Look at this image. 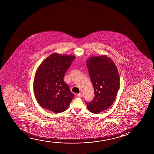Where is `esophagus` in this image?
Segmentation results:
<instances>
[{
	"instance_id": "1",
	"label": "esophagus",
	"mask_w": 154,
	"mask_h": 154,
	"mask_svg": "<svg viewBox=\"0 0 154 154\" xmlns=\"http://www.w3.org/2000/svg\"><path fill=\"white\" fill-rule=\"evenodd\" d=\"M77 96L78 97H79V98H80V97H82L83 96V94L80 93L77 94Z\"/></svg>"
}]
</instances>
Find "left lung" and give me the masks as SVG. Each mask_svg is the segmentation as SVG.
Listing matches in <instances>:
<instances>
[{
    "mask_svg": "<svg viewBox=\"0 0 154 154\" xmlns=\"http://www.w3.org/2000/svg\"><path fill=\"white\" fill-rule=\"evenodd\" d=\"M86 67L95 95L91 102L86 101L87 109L93 113H99L109 109L116 100L120 87L119 74L113 61L106 56L89 58Z\"/></svg>",
    "mask_w": 154,
    "mask_h": 154,
    "instance_id": "8db88e82",
    "label": "left lung"
}]
</instances>
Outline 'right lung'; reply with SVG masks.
I'll list each match as a JSON object with an SVG mask.
<instances>
[{
    "label": "right lung",
    "mask_w": 154,
    "mask_h": 154,
    "mask_svg": "<svg viewBox=\"0 0 154 154\" xmlns=\"http://www.w3.org/2000/svg\"><path fill=\"white\" fill-rule=\"evenodd\" d=\"M75 59V56L52 54L38 68L34 92L38 104L45 109L60 113L70 105L74 94L63 78Z\"/></svg>",
    "instance_id": "1"
}]
</instances>
